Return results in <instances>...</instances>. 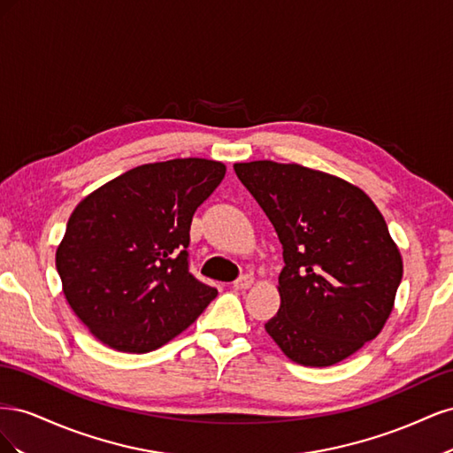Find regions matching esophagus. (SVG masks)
Returning <instances> with one entry per match:
<instances>
[{
  "instance_id": "obj_1",
  "label": "esophagus",
  "mask_w": 453,
  "mask_h": 453,
  "mask_svg": "<svg viewBox=\"0 0 453 453\" xmlns=\"http://www.w3.org/2000/svg\"><path fill=\"white\" fill-rule=\"evenodd\" d=\"M253 276L251 273H245V276H242L240 280H236L234 281V289H238V291H245V289H250V287L253 285Z\"/></svg>"
}]
</instances>
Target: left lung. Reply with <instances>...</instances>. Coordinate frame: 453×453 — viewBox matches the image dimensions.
<instances>
[{"instance_id":"obj_1","label":"left lung","mask_w":453,"mask_h":453,"mask_svg":"<svg viewBox=\"0 0 453 453\" xmlns=\"http://www.w3.org/2000/svg\"><path fill=\"white\" fill-rule=\"evenodd\" d=\"M283 245L278 313L266 333L291 361L331 366L391 315L403 257L370 196L336 175L272 160L234 164Z\"/></svg>"}]
</instances>
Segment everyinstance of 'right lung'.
I'll return each mask as SVG.
<instances>
[{
    "label": "right lung",
    "instance_id": "right-lung-1",
    "mask_svg": "<svg viewBox=\"0 0 453 453\" xmlns=\"http://www.w3.org/2000/svg\"><path fill=\"white\" fill-rule=\"evenodd\" d=\"M226 166L205 158L143 164L77 203L57 250L67 304L102 344L147 353L217 296L188 272V232Z\"/></svg>",
    "mask_w": 453,
    "mask_h": 453
}]
</instances>
